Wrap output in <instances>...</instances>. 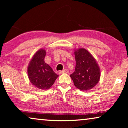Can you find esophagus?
Returning <instances> with one entry per match:
<instances>
[{
    "label": "esophagus",
    "mask_w": 128,
    "mask_h": 128,
    "mask_svg": "<svg viewBox=\"0 0 128 128\" xmlns=\"http://www.w3.org/2000/svg\"><path fill=\"white\" fill-rule=\"evenodd\" d=\"M69 71L68 69H64L62 71L59 72V74H63V73H69Z\"/></svg>",
    "instance_id": "34e87169"
}]
</instances>
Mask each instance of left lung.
Wrapping results in <instances>:
<instances>
[{"label": "left lung", "mask_w": 128, "mask_h": 128, "mask_svg": "<svg viewBox=\"0 0 128 128\" xmlns=\"http://www.w3.org/2000/svg\"><path fill=\"white\" fill-rule=\"evenodd\" d=\"M76 67L70 75L77 88L82 91L88 90L95 86L100 78V71L94 57L83 48L74 52Z\"/></svg>", "instance_id": "1"}]
</instances>
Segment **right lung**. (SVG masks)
I'll list each match as a JSON object with an SVG mask.
<instances>
[{"mask_svg":"<svg viewBox=\"0 0 128 128\" xmlns=\"http://www.w3.org/2000/svg\"><path fill=\"white\" fill-rule=\"evenodd\" d=\"M46 52L38 50L33 56L28 67V75L32 85L42 90H48L54 84L58 75L45 62Z\"/></svg>","mask_w":128,"mask_h":128,"instance_id":"add662e5","label":"right lung"}]
</instances>
